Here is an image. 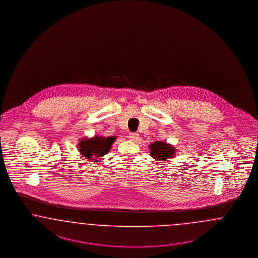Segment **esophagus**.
<instances>
[{
    "instance_id": "34e87169",
    "label": "esophagus",
    "mask_w": 258,
    "mask_h": 258,
    "mask_svg": "<svg viewBox=\"0 0 258 258\" xmlns=\"http://www.w3.org/2000/svg\"><path fill=\"white\" fill-rule=\"evenodd\" d=\"M128 138H130L132 141H134V142H137V141L139 140V135L133 133V134H128Z\"/></svg>"
}]
</instances>
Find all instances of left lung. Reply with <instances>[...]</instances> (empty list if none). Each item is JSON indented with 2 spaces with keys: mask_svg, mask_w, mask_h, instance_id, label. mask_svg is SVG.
<instances>
[{
  "mask_svg": "<svg viewBox=\"0 0 258 258\" xmlns=\"http://www.w3.org/2000/svg\"><path fill=\"white\" fill-rule=\"evenodd\" d=\"M149 149L151 151V156L158 161H167L168 159H173L176 151L172 145L161 141L152 143L149 146Z\"/></svg>",
  "mask_w": 258,
  "mask_h": 258,
  "instance_id": "left-lung-1",
  "label": "left lung"
}]
</instances>
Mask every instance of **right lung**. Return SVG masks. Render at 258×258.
Listing matches in <instances>:
<instances>
[{"instance_id": "obj_1", "label": "right lung", "mask_w": 258, "mask_h": 258, "mask_svg": "<svg viewBox=\"0 0 258 258\" xmlns=\"http://www.w3.org/2000/svg\"><path fill=\"white\" fill-rule=\"evenodd\" d=\"M116 136L103 137L95 135L92 138H83L79 143V151L81 155L90 161H97V158L106 155L115 141Z\"/></svg>"}]
</instances>
